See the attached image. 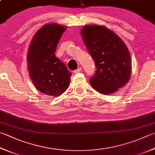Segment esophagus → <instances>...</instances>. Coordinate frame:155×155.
<instances>
[{"label": "esophagus", "mask_w": 155, "mask_h": 155, "mask_svg": "<svg viewBox=\"0 0 155 155\" xmlns=\"http://www.w3.org/2000/svg\"><path fill=\"white\" fill-rule=\"evenodd\" d=\"M81 69H82V68H78L77 69H75V71H74V73H75V74H77V73L80 72V71H81Z\"/></svg>", "instance_id": "obj_1"}]
</instances>
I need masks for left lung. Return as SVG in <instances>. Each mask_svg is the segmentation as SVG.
<instances>
[{
    "label": "left lung",
    "instance_id": "left-lung-1",
    "mask_svg": "<svg viewBox=\"0 0 155 155\" xmlns=\"http://www.w3.org/2000/svg\"><path fill=\"white\" fill-rule=\"evenodd\" d=\"M81 34L96 65L95 74L90 80L93 88L110 94L125 86L130 78L132 63L123 40L103 25H85Z\"/></svg>",
    "mask_w": 155,
    "mask_h": 155
}]
</instances>
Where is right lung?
<instances>
[{
  "label": "right lung",
  "instance_id": "right-lung-1",
  "mask_svg": "<svg viewBox=\"0 0 155 155\" xmlns=\"http://www.w3.org/2000/svg\"><path fill=\"white\" fill-rule=\"evenodd\" d=\"M67 28L45 25L35 34L27 55L28 69L34 85L41 92L57 97L68 88L71 73L55 57L57 44Z\"/></svg>",
  "mask_w": 155,
  "mask_h": 155
}]
</instances>
